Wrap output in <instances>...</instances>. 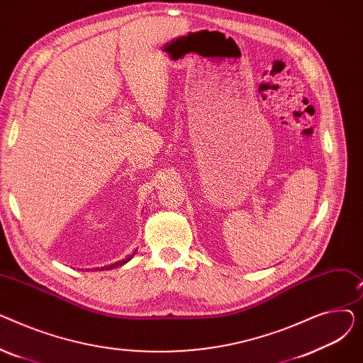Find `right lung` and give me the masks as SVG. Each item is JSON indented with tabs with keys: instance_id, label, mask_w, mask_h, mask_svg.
<instances>
[{
	"instance_id": "right-lung-1",
	"label": "right lung",
	"mask_w": 363,
	"mask_h": 363,
	"mask_svg": "<svg viewBox=\"0 0 363 363\" xmlns=\"http://www.w3.org/2000/svg\"><path fill=\"white\" fill-rule=\"evenodd\" d=\"M137 252V250H135ZM135 252H133L132 255H129L126 259H123L122 262H116V263H113V264H110V266H107V269H110V268H118V266H122V264H125L126 262H129L130 260V257L133 256V255H135ZM101 269H104V268H101Z\"/></svg>"
}]
</instances>
